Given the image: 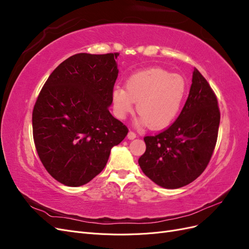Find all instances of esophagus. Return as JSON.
Listing matches in <instances>:
<instances>
[{
  "label": "esophagus",
  "instance_id": "34e87169",
  "mask_svg": "<svg viewBox=\"0 0 249 249\" xmlns=\"http://www.w3.org/2000/svg\"><path fill=\"white\" fill-rule=\"evenodd\" d=\"M127 138H129L130 140L135 139V138H136V134H135V133L132 132V131H130L129 133H127Z\"/></svg>",
  "mask_w": 249,
  "mask_h": 249
}]
</instances>
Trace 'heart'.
Listing matches in <instances>:
<instances>
[{
	"instance_id": "heart-1",
	"label": "heart",
	"mask_w": 249,
	"mask_h": 249,
	"mask_svg": "<svg viewBox=\"0 0 249 249\" xmlns=\"http://www.w3.org/2000/svg\"><path fill=\"white\" fill-rule=\"evenodd\" d=\"M186 95L184 78L162 69H147L131 74L125 81V89L115 87L111 97L114 114L119 119L131 114L137 103L141 123L153 130H163L179 114Z\"/></svg>"
}]
</instances>
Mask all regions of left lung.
Wrapping results in <instances>:
<instances>
[{"instance_id": "8db88e82", "label": "left lung", "mask_w": 249, "mask_h": 249, "mask_svg": "<svg viewBox=\"0 0 249 249\" xmlns=\"http://www.w3.org/2000/svg\"><path fill=\"white\" fill-rule=\"evenodd\" d=\"M219 123L217 97L194 69L189 95L176 122L158 135L144 137L146 149L138 160L143 173L166 189L192 183L213 155Z\"/></svg>"}]
</instances>
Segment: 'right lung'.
<instances>
[{"label":"right lung","instance_id":"obj_1","mask_svg":"<svg viewBox=\"0 0 249 249\" xmlns=\"http://www.w3.org/2000/svg\"><path fill=\"white\" fill-rule=\"evenodd\" d=\"M118 55L80 53L67 58L37 97L32 114L35 147L44 168L63 185L90 182L129 132L109 111Z\"/></svg>","mask_w":249,"mask_h":249}]
</instances>
